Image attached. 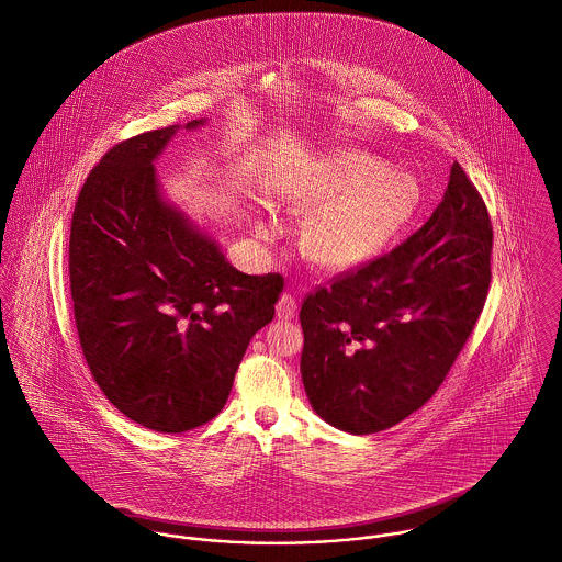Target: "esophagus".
I'll use <instances>...</instances> for the list:
<instances>
[{
	"mask_svg": "<svg viewBox=\"0 0 562 562\" xmlns=\"http://www.w3.org/2000/svg\"><path fill=\"white\" fill-rule=\"evenodd\" d=\"M295 313H297V302H295V297L289 295V293H284V295L278 300V304H276V315L286 322V319H293Z\"/></svg>",
	"mask_w": 562,
	"mask_h": 562,
	"instance_id": "1",
	"label": "esophagus"
}]
</instances>
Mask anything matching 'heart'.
Segmentation results:
<instances>
[{
	"mask_svg": "<svg viewBox=\"0 0 562 562\" xmlns=\"http://www.w3.org/2000/svg\"><path fill=\"white\" fill-rule=\"evenodd\" d=\"M420 201L418 183L363 150L328 155L308 183L302 207L317 212L302 236V251L333 271L357 269L376 258L412 221ZM265 243L269 223L256 225Z\"/></svg>",
	"mask_w": 562,
	"mask_h": 562,
	"instance_id": "heart-1",
	"label": "heart"
}]
</instances>
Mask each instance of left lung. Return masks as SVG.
<instances>
[{
	"mask_svg": "<svg viewBox=\"0 0 562 562\" xmlns=\"http://www.w3.org/2000/svg\"><path fill=\"white\" fill-rule=\"evenodd\" d=\"M491 251L486 203L456 161L416 234L304 300L300 370L315 414L368 436L420 409L482 315Z\"/></svg>",
	"mask_w": 562,
	"mask_h": 562,
	"instance_id": "left-lung-1",
	"label": "left lung"
}]
</instances>
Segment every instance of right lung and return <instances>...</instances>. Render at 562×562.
Wrapping results in <instances>:
<instances>
[{"mask_svg":"<svg viewBox=\"0 0 562 562\" xmlns=\"http://www.w3.org/2000/svg\"><path fill=\"white\" fill-rule=\"evenodd\" d=\"M179 128L115 144L89 172L69 234L74 317L91 376L115 409L159 434L190 431L223 409L284 286L278 273H240L164 196L153 164Z\"/></svg>","mask_w":562,"mask_h":562,"instance_id":"1","label":"right lung"}]
</instances>
